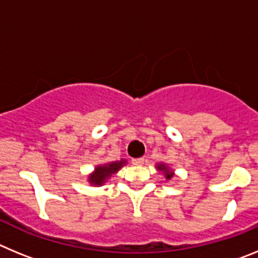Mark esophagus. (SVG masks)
<instances>
[{
    "mask_svg": "<svg viewBox=\"0 0 258 258\" xmlns=\"http://www.w3.org/2000/svg\"><path fill=\"white\" fill-rule=\"evenodd\" d=\"M145 163V159L143 157H140V159H132V164L133 165H143Z\"/></svg>",
    "mask_w": 258,
    "mask_h": 258,
    "instance_id": "1",
    "label": "esophagus"
}]
</instances>
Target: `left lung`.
I'll return each mask as SVG.
<instances>
[{
    "label": "left lung",
    "mask_w": 258,
    "mask_h": 258,
    "mask_svg": "<svg viewBox=\"0 0 258 258\" xmlns=\"http://www.w3.org/2000/svg\"><path fill=\"white\" fill-rule=\"evenodd\" d=\"M156 169H157V172H159V173H163L166 181H170V179H172L173 177L175 175L174 170H173L172 168H170V166L168 165V164H165V163H157L156 164Z\"/></svg>",
    "instance_id": "8db88e82"
}]
</instances>
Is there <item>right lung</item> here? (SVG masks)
<instances>
[{
    "instance_id": "obj_1",
    "label": "right lung",
    "mask_w": 258,
    "mask_h": 258,
    "mask_svg": "<svg viewBox=\"0 0 258 258\" xmlns=\"http://www.w3.org/2000/svg\"><path fill=\"white\" fill-rule=\"evenodd\" d=\"M124 165H126V160H125V159H121V160L117 161H111V163L99 164V165L95 166L94 170L88 175V182L92 184V186H97V187L103 186V184L112 177V174L117 173Z\"/></svg>"
}]
</instances>
